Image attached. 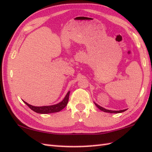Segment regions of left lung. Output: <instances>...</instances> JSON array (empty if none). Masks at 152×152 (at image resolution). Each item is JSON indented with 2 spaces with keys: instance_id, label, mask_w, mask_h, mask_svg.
<instances>
[{
  "instance_id": "obj_1",
  "label": "left lung",
  "mask_w": 152,
  "mask_h": 152,
  "mask_svg": "<svg viewBox=\"0 0 152 152\" xmlns=\"http://www.w3.org/2000/svg\"><path fill=\"white\" fill-rule=\"evenodd\" d=\"M95 104V105L96 106H97L99 109H100V110H102V111H103L104 112H107V113H114V114H118V113H122V112H125L126 110L127 109H125V110H107V109H105L104 107H102L100 106H99L98 104H96L95 102H94Z\"/></svg>"
}]
</instances>
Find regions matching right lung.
<instances>
[{
    "instance_id": "1",
    "label": "right lung",
    "mask_w": 152,
    "mask_h": 152,
    "mask_svg": "<svg viewBox=\"0 0 152 152\" xmlns=\"http://www.w3.org/2000/svg\"><path fill=\"white\" fill-rule=\"evenodd\" d=\"M70 91H68L66 95L63 99L62 101L54 105H51V106H32L25 101L23 102L25 103L27 106H28L30 109L33 111L38 113V114H50V113H54V112H58L61 111L62 109H64V107L66 106L68 102L69 99V95H70Z\"/></svg>"
}]
</instances>
